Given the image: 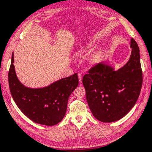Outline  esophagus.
Returning <instances> with one entry per match:
<instances>
[{"mask_svg": "<svg viewBox=\"0 0 152 152\" xmlns=\"http://www.w3.org/2000/svg\"><path fill=\"white\" fill-rule=\"evenodd\" d=\"M78 78H79V82L80 84H82V75L81 73H78Z\"/></svg>", "mask_w": 152, "mask_h": 152, "instance_id": "1", "label": "esophagus"}]
</instances>
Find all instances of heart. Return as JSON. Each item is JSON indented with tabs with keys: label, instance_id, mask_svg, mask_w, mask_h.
Masks as SVG:
<instances>
[{
	"label": "heart",
	"instance_id": "1",
	"mask_svg": "<svg viewBox=\"0 0 152 152\" xmlns=\"http://www.w3.org/2000/svg\"><path fill=\"white\" fill-rule=\"evenodd\" d=\"M102 57V52L99 51V52H97L91 55V56L88 57V61L91 65H93L94 66V65H96L100 62V61L101 60Z\"/></svg>",
	"mask_w": 152,
	"mask_h": 152
}]
</instances>
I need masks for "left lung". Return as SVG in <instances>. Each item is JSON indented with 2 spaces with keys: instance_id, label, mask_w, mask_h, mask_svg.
<instances>
[{
  "instance_id": "obj_1",
  "label": "left lung",
  "mask_w": 152,
  "mask_h": 152,
  "mask_svg": "<svg viewBox=\"0 0 152 152\" xmlns=\"http://www.w3.org/2000/svg\"><path fill=\"white\" fill-rule=\"evenodd\" d=\"M131 55L126 64L115 70L100 63L82 79L86 101L98 121L105 123L121 119L135 105L142 84V72L138 45L131 40Z\"/></svg>"
}]
</instances>
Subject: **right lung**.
<instances>
[{"label":"right lung","instance_id":"add662e5","mask_svg":"<svg viewBox=\"0 0 152 152\" xmlns=\"http://www.w3.org/2000/svg\"><path fill=\"white\" fill-rule=\"evenodd\" d=\"M14 54L8 72L10 90L16 105L35 123L54 126L64 119L69 96L77 87V74L56 81L42 88H29L21 84L15 72Z\"/></svg>","mask_w":152,"mask_h":152}]
</instances>
